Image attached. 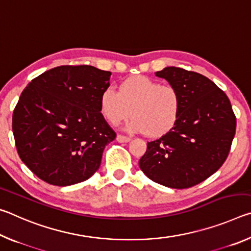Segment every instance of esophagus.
Masks as SVG:
<instances>
[{
	"label": "esophagus",
	"mask_w": 251,
	"mask_h": 251,
	"mask_svg": "<svg viewBox=\"0 0 251 251\" xmlns=\"http://www.w3.org/2000/svg\"><path fill=\"white\" fill-rule=\"evenodd\" d=\"M117 142L120 143H127L130 141V137L129 136H125V135H117Z\"/></svg>",
	"instance_id": "1"
}]
</instances>
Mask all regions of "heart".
I'll return each instance as SVG.
<instances>
[{
  "label": "heart",
  "instance_id": "b5f03b06",
  "mask_svg": "<svg viewBox=\"0 0 251 251\" xmlns=\"http://www.w3.org/2000/svg\"><path fill=\"white\" fill-rule=\"evenodd\" d=\"M181 96L172 85H160L147 76H134L120 85V90L107 87L101 92V115L110 125H118L128 117L127 130L160 137L171 131L181 113Z\"/></svg>",
  "mask_w": 251,
  "mask_h": 251
}]
</instances>
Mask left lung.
Wrapping results in <instances>:
<instances>
[{
	"label": "left lung",
	"mask_w": 251,
	"mask_h": 251,
	"mask_svg": "<svg viewBox=\"0 0 251 251\" xmlns=\"http://www.w3.org/2000/svg\"><path fill=\"white\" fill-rule=\"evenodd\" d=\"M156 75L180 93L181 113L171 131L147 143L139 167L157 184L190 188L227 159L236 133L235 113L225 92L206 76L174 66Z\"/></svg>",
	"instance_id": "obj_1"
}]
</instances>
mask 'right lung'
Instances as JSON below:
<instances>
[{
    "label": "right lung",
    "instance_id": "obj_1",
    "mask_svg": "<svg viewBox=\"0 0 251 251\" xmlns=\"http://www.w3.org/2000/svg\"><path fill=\"white\" fill-rule=\"evenodd\" d=\"M109 76L91 65H62L24 88L12 128L20 158L40 179L70 186L100 168L105 146L116 138L100 107Z\"/></svg>",
    "mask_w": 251,
    "mask_h": 251
}]
</instances>
